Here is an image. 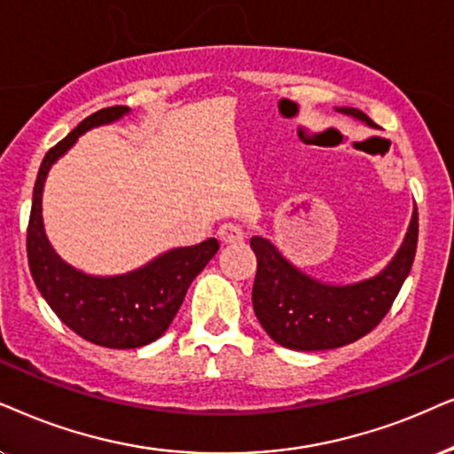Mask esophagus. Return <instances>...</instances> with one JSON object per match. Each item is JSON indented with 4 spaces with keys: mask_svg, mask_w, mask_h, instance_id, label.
I'll use <instances>...</instances> for the list:
<instances>
[{
    "mask_svg": "<svg viewBox=\"0 0 454 454\" xmlns=\"http://www.w3.org/2000/svg\"><path fill=\"white\" fill-rule=\"evenodd\" d=\"M217 239H220L223 245H240L245 240V231L239 223H222V226L217 228Z\"/></svg>",
    "mask_w": 454,
    "mask_h": 454,
    "instance_id": "obj_1",
    "label": "esophagus"
}]
</instances>
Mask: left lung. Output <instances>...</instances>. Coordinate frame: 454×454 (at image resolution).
Wrapping results in <instances>:
<instances>
[{"label": "left lung", "mask_w": 454, "mask_h": 454, "mask_svg": "<svg viewBox=\"0 0 454 454\" xmlns=\"http://www.w3.org/2000/svg\"><path fill=\"white\" fill-rule=\"evenodd\" d=\"M338 112L376 126L367 114L355 107H338ZM417 232L415 207L392 262L378 276L344 286L303 274L270 240L253 237L251 249L257 257L253 309L259 324L271 340L294 350H328L359 340L382 322L407 280L415 259Z\"/></svg>", "instance_id": "left-lung-1"}]
</instances>
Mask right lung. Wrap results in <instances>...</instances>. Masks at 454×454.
Instances as JSON below:
<instances>
[{
	"instance_id": "1",
	"label": "right lung",
	"mask_w": 454,
	"mask_h": 454,
	"mask_svg": "<svg viewBox=\"0 0 454 454\" xmlns=\"http://www.w3.org/2000/svg\"><path fill=\"white\" fill-rule=\"evenodd\" d=\"M126 106L104 107L84 118L68 137L47 151L33 191L27 231V255L33 280L53 313L84 340L106 348H138L168 330L191 282L220 249L215 239L180 247L122 276H87L59 259L43 231L41 199L50 168L76 138L95 126L116 122Z\"/></svg>"
}]
</instances>
